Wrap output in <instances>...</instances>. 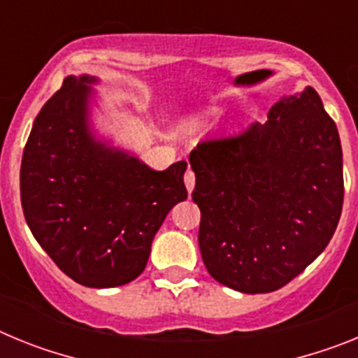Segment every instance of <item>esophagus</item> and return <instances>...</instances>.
<instances>
[{
	"label": "esophagus",
	"instance_id": "1",
	"mask_svg": "<svg viewBox=\"0 0 358 358\" xmlns=\"http://www.w3.org/2000/svg\"><path fill=\"white\" fill-rule=\"evenodd\" d=\"M185 185H186V189H188V194H192L194 192V186H195V176L192 170H186L185 173Z\"/></svg>",
	"mask_w": 358,
	"mask_h": 358
}]
</instances>
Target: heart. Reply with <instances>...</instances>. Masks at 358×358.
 I'll return each mask as SVG.
<instances>
[{
  "label": "heart",
  "instance_id": "heart-1",
  "mask_svg": "<svg viewBox=\"0 0 358 358\" xmlns=\"http://www.w3.org/2000/svg\"><path fill=\"white\" fill-rule=\"evenodd\" d=\"M215 113H217V109H211L210 110V115H215ZM201 120H204V118H201Z\"/></svg>",
  "mask_w": 358,
  "mask_h": 358
}]
</instances>
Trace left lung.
I'll return each mask as SVG.
<instances>
[{
  "label": "left lung",
  "mask_w": 358,
  "mask_h": 358,
  "mask_svg": "<svg viewBox=\"0 0 358 358\" xmlns=\"http://www.w3.org/2000/svg\"><path fill=\"white\" fill-rule=\"evenodd\" d=\"M208 273L243 294L274 292L324 251L344 199L339 131L314 87L278 100L243 134L189 154Z\"/></svg>",
  "instance_id": "obj_1"
}]
</instances>
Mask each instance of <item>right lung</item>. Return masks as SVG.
<instances>
[{"instance_id":"obj_1","label":"right lung","mask_w":358,"mask_h":358,"mask_svg":"<svg viewBox=\"0 0 358 358\" xmlns=\"http://www.w3.org/2000/svg\"><path fill=\"white\" fill-rule=\"evenodd\" d=\"M96 77L68 75L37 115L21 161V204L31 235L66 276L91 289L136 280L152 240L186 201V161L163 172L98 138Z\"/></svg>"}]
</instances>
